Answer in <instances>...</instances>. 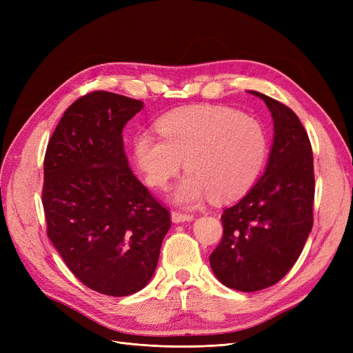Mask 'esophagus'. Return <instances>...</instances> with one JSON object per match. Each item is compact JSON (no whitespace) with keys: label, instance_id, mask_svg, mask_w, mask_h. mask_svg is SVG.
<instances>
[{"label":"esophagus","instance_id":"34e87169","mask_svg":"<svg viewBox=\"0 0 353 353\" xmlns=\"http://www.w3.org/2000/svg\"><path fill=\"white\" fill-rule=\"evenodd\" d=\"M193 218H194V215H191V213L172 210V221L174 222H187V221H191Z\"/></svg>","mask_w":353,"mask_h":353}]
</instances>
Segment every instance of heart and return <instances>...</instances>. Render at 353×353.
Returning <instances> with one entry per match:
<instances>
[{"label": "heart", "instance_id": "1", "mask_svg": "<svg viewBox=\"0 0 353 353\" xmlns=\"http://www.w3.org/2000/svg\"><path fill=\"white\" fill-rule=\"evenodd\" d=\"M156 137L138 134L134 160L152 188H165L184 168L188 174L174 190L179 205L193 206L212 197L231 201L248 193L268 153L263 125L228 108L196 105L157 121Z\"/></svg>", "mask_w": 353, "mask_h": 353}]
</instances>
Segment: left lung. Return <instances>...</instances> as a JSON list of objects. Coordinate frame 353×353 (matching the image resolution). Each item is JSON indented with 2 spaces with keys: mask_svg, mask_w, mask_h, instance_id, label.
Wrapping results in <instances>:
<instances>
[{
  "mask_svg": "<svg viewBox=\"0 0 353 353\" xmlns=\"http://www.w3.org/2000/svg\"><path fill=\"white\" fill-rule=\"evenodd\" d=\"M268 105L274 144L265 174L236 205L223 209V234L209 256L218 280L239 292H258L293 268L314 225L312 145L285 104L250 91Z\"/></svg>",
  "mask_w": 353,
  "mask_h": 353,
  "instance_id": "1",
  "label": "left lung"
}]
</instances>
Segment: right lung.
Wrapping results in <instances>:
<instances>
[{
	"mask_svg": "<svg viewBox=\"0 0 353 353\" xmlns=\"http://www.w3.org/2000/svg\"><path fill=\"white\" fill-rule=\"evenodd\" d=\"M144 103L109 91L63 113L44 157L47 234L72 274L108 296H130L154 274L170 212L132 174L126 122Z\"/></svg>",
	"mask_w": 353,
	"mask_h": 353,
	"instance_id": "obj_1",
	"label": "right lung"
}]
</instances>
